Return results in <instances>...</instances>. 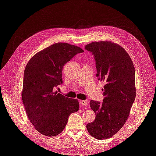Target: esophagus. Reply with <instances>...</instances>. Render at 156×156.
I'll return each mask as SVG.
<instances>
[{"instance_id": "esophagus-1", "label": "esophagus", "mask_w": 156, "mask_h": 156, "mask_svg": "<svg viewBox=\"0 0 156 156\" xmlns=\"http://www.w3.org/2000/svg\"><path fill=\"white\" fill-rule=\"evenodd\" d=\"M79 103H80V105H83V106L88 105V102L87 100H80Z\"/></svg>"}]
</instances>
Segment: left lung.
<instances>
[{"label": "left lung", "instance_id": "8db88e82", "mask_svg": "<svg viewBox=\"0 0 156 156\" xmlns=\"http://www.w3.org/2000/svg\"><path fill=\"white\" fill-rule=\"evenodd\" d=\"M84 49L94 56L96 77L105 83L103 101L90 103L96 119L87 128L93 137L106 139L116 133L129 116L136 96L135 68L127 52L112 42H92Z\"/></svg>", "mask_w": 156, "mask_h": 156}]
</instances>
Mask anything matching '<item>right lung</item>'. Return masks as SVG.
Here are the masks:
<instances>
[{
	"label": "right lung",
	"mask_w": 156,
	"mask_h": 156,
	"mask_svg": "<svg viewBox=\"0 0 156 156\" xmlns=\"http://www.w3.org/2000/svg\"><path fill=\"white\" fill-rule=\"evenodd\" d=\"M83 52L73 45L56 43L33 56L26 66L23 103L31 124L42 135L53 136L60 133L69 115L79 110L77 100L54 92L53 88L63 83L64 66Z\"/></svg>",
	"instance_id": "1"
}]
</instances>
